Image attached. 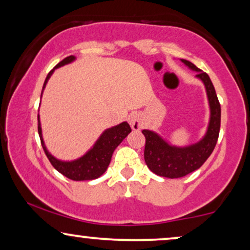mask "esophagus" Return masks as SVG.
<instances>
[{"label":"esophagus","instance_id":"1","mask_svg":"<svg viewBox=\"0 0 250 250\" xmlns=\"http://www.w3.org/2000/svg\"><path fill=\"white\" fill-rule=\"evenodd\" d=\"M129 124H131V127L134 129V131H139L143 127V121L142 117L139 114H134L131 116L129 118Z\"/></svg>","mask_w":250,"mask_h":250}]
</instances>
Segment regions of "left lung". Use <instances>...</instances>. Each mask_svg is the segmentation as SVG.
<instances>
[{"mask_svg": "<svg viewBox=\"0 0 250 250\" xmlns=\"http://www.w3.org/2000/svg\"><path fill=\"white\" fill-rule=\"evenodd\" d=\"M181 61L190 69L196 70V77L205 84L209 102L210 119L203 140L183 148L170 146L157 133L143 129L142 133L146 136L145 160L146 166L157 175L169 179H179L200 168L213 152L221 127V104L209 76L190 61L184 59Z\"/></svg>", "mask_w": 250, "mask_h": 250, "instance_id": "left-lung-1", "label": "left lung"}]
</instances>
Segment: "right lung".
Listing matches in <instances>:
<instances>
[{
  "instance_id": "right-lung-1",
  "label": "right lung",
  "mask_w": 250,
  "mask_h": 250,
  "mask_svg": "<svg viewBox=\"0 0 250 250\" xmlns=\"http://www.w3.org/2000/svg\"><path fill=\"white\" fill-rule=\"evenodd\" d=\"M74 60V56L64 58L62 61H60V62L47 74L42 88V93L47 81H49L51 75L53 74L54 69L61 66H64V64L67 63H70L71 61ZM37 122H39V134L41 143H42L44 152H45L46 157L49 158L50 163L52 164V166L58 170V172L73 181H88L98 179L99 176H101L102 174L107 170L115 149L121 145L123 140H124L132 131L127 123H121L119 125L114 126V127L105 129V131L101 134L100 138H99L98 141L95 142L93 148H92L90 151L85 153L83 157H81V158H78L76 160H73V162H62V160L57 159L56 157H53L49 151H47L46 146L44 145L43 141L42 128H41L40 123V115H37Z\"/></svg>"
}]
</instances>
